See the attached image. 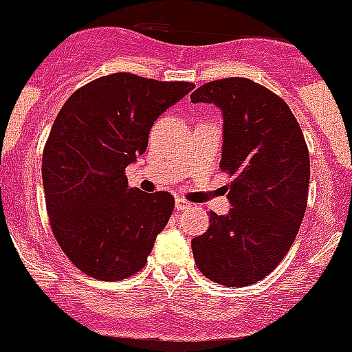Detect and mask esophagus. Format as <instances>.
Segmentation results:
<instances>
[{"label": "esophagus", "mask_w": 352, "mask_h": 352, "mask_svg": "<svg viewBox=\"0 0 352 352\" xmlns=\"http://www.w3.org/2000/svg\"><path fill=\"white\" fill-rule=\"evenodd\" d=\"M175 201H176V208H177V210H186V208L191 207L190 201H186V200H184V198L177 197Z\"/></svg>", "instance_id": "esophagus-1"}]
</instances>
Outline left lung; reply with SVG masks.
<instances>
[{"label":"left lung","instance_id":"obj_1","mask_svg":"<svg viewBox=\"0 0 352 352\" xmlns=\"http://www.w3.org/2000/svg\"><path fill=\"white\" fill-rule=\"evenodd\" d=\"M190 99L221 109V168L234 177L228 214L210 212L207 231L191 239L195 263L222 286H250L294 243L308 201V147L289 106L253 80L208 82Z\"/></svg>","mask_w":352,"mask_h":352}]
</instances>
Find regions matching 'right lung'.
Here are the masks:
<instances>
[{"label": "right lung", "mask_w": 352, "mask_h": 352, "mask_svg": "<svg viewBox=\"0 0 352 352\" xmlns=\"http://www.w3.org/2000/svg\"><path fill=\"white\" fill-rule=\"evenodd\" d=\"M193 89L113 73L73 92L58 113L43 154L47 214L58 245L87 276L120 280L147 263L175 198L130 188L124 169L147 151L155 120Z\"/></svg>", "instance_id": "add662e5"}]
</instances>
